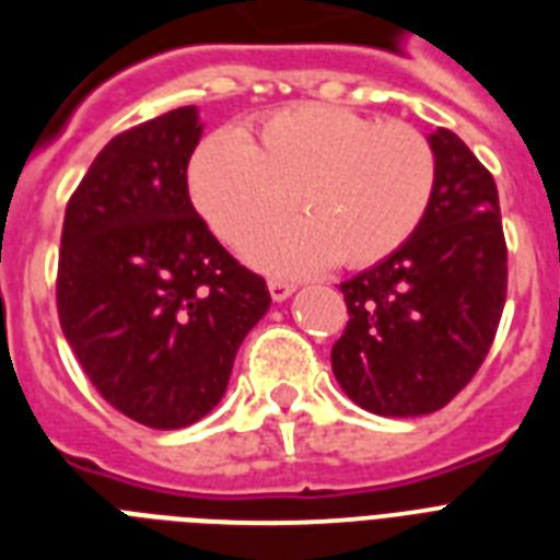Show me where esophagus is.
Returning <instances> with one entry per match:
<instances>
[{
    "label": "esophagus",
    "mask_w": 560,
    "mask_h": 560,
    "mask_svg": "<svg viewBox=\"0 0 560 560\" xmlns=\"http://www.w3.org/2000/svg\"><path fill=\"white\" fill-rule=\"evenodd\" d=\"M293 290H296V284H290V281L270 279V296L276 299V302H284V299L293 296Z\"/></svg>",
    "instance_id": "1"
}]
</instances>
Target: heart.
<instances>
[{"instance_id": "1", "label": "heart", "mask_w": 560, "mask_h": 560, "mask_svg": "<svg viewBox=\"0 0 560 560\" xmlns=\"http://www.w3.org/2000/svg\"><path fill=\"white\" fill-rule=\"evenodd\" d=\"M194 206L232 244L293 209L246 246L276 272L369 267L407 244L435 188V153L416 127L325 104L281 109L253 136H214L188 171Z\"/></svg>"}]
</instances>
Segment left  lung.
Returning <instances> with one entry per match:
<instances>
[{"mask_svg":"<svg viewBox=\"0 0 560 560\" xmlns=\"http://www.w3.org/2000/svg\"><path fill=\"white\" fill-rule=\"evenodd\" d=\"M435 188L407 244L340 290L349 325L331 349L342 392L374 416L442 409L482 366L505 305L494 177L459 136H427Z\"/></svg>","mask_w":560,"mask_h":560,"instance_id":"1","label":"left lung"}]
</instances>
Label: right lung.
Returning <instances> with one entry per match:
<instances>
[{"label": "right lung", "mask_w": 560, "mask_h": 560, "mask_svg": "<svg viewBox=\"0 0 560 560\" xmlns=\"http://www.w3.org/2000/svg\"><path fill=\"white\" fill-rule=\"evenodd\" d=\"M197 107L116 136L66 206L57 314L109 407L179 430L218 407L270 290L218 244L188 197Z\"/></svg>", "instance_id": "right-lung-1"}]
</instances>
